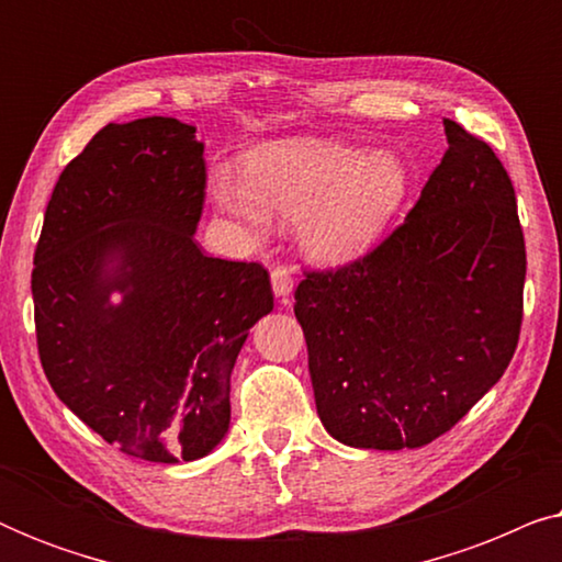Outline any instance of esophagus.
<instances>
[{"mask_svg":"<svg viewBox=\"0 0 562 562\" xmlns=\"http://www.w3.org/2000/svg\"><path fill=\"white\" fill-rule=\"evenodd\" d=\"M271 283H273L276 296L289 299L291 289H294V276H291V271H289L286 266H276L273 271H271Z\"/></svg>","mask_w":562,"mask_h":562,"instance_id":"esophagus-1","label":"esophagus"}]
</instances>
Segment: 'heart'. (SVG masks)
<instances>
[{
	"instance_id": "obj_1",
	"label": "heart",
	"mask_w": 562,
	"mask_h": 562,
	"mask_svg": "<svg viewBox=\"0 0 562 562\" xmlns=\"http://www.w3.org/2000/svg\"><path fill=\"white\" fill-rule=\"evenodd\" d=\"M409 171L394 153H366L333 140H279L252 150L245 173L217 168L212 194L222 210L250 229L272 214L299 220L310 252L348 260L379 240L402 210Z\"/></svg>"
}]
</instances>
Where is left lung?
<instances>
[{
  "label": "left lung",
  "instance_id": "left-lung-1",
  "mask_svg": "<svg viewBox=\"0 0 562 562\" xmlns=\"http://www.w3.org/2000/svg\"><path fill=\"white\" fill-rule=\"evenodd\" d=\"M448 150L404 222L363 256L304 268L294 314L322 425L350 448H422L502 379L525 314L509 173L445 117Z\"/></svg>",
  "mask_w": 562,
  "mask_h": 562
}]
</instances>
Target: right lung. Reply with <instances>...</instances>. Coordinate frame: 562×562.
Wrapping results in <instances>:
<instances>
[{"instance_id": "1", "label": "right lung", "mask_w": 562, "mask_h": 562, "mask_svg": "<svg viewBox=\"0 0 562 562\" xmlns=\"http://www.w3.org/2000/svg\"><path fill=\"white\" fill-rule=\"evenodd\" d=\"M194 133L173 117L104 125L60 171L33 258L45 379L102 440L150 463L196 460L225 437L235 358L273 310L263 266L194 240L206 196ZM112 290L126 291L120 307Z\"/></svg>"}]
</instances>
